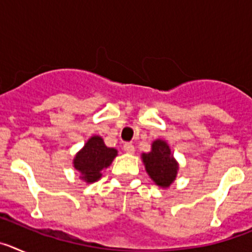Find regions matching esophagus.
Segmentation results:
<instances>
[{
  "label": "esophagus",
  "mask_w": 252,
  "mask_h": 252,
  "mask_svg": "<svg viewBox=\"0 0 252 252\" xmlns=\"http://www.w3.org/2000/svg\"><path fill=\"white\" fill-rule=\"evenodd\" d=\"M124 150H125V153L133 154L135 153V146H133L132 144H130V142H126V144L124 145Z\"/></svg>",
  "instance_id": "34e87169"
}]
</instances>
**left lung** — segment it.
<instances>
[{
	"mask_svg": "<svg viewBox=\"0 0 252 252\" xmlns=\"http://www.w3.org/2000/svg\"><path fill=\"white\" fill-rule=\"evenodd\" d=\"M141 158L145 164L146 173L154 180V183L161 188H169L177 178L179 165L166 141L155 140L151 144L150 153H144Z\"/></svg>",
	"mask_w": 252,
	"mask_h": 252,
	"instance_id": "1",
	"label": "left lung"
}]
</instances>
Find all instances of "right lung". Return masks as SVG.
<instances>
[{
    "label": "right lung",
    "mask_w": 252,
    "mask_h": 252,
    "mask_svg": "<svg viewBox=\"0 0 252 252\" xmlns=\"http://www.w3.org/2000/svg\"><path fill=\"white\" fill-rule=\"evenodd\" d=\"M117 157V150L107 148L101 136L91 137L84 144L73 160V165L81 173V179L87 183L97 182L102 177V170L111 165Z\"/></svg>",
    "instance_id": "obj_1"
}]
</instances>
